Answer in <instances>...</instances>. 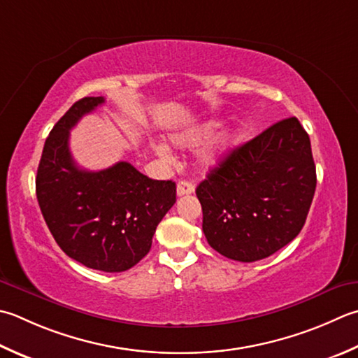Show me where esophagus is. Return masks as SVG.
I'll use <instances>...</instances> for the list:
<instances>
[{"label": "esophagus", "mask_w": 358, "mask_h": 358, "mask_svg": "<svg viewBox=\"0 0 358 358\" xmlns=\"http://www.w3.org/2000/svg\"><path fill=\"white\" fill-rule=\"evenodd\" d=\"M192 192H194V185L191 183V181H186V180L178 181V185H177V195H178V197H181V195H189Z\"/></svg>", "instance_id": "34e87169"}]
</instances>
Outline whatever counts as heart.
<instances>
[{"instance_id":"b5f03b06","label":"heart","mask_w":358,"mask_h":358,"mask_svg":"<svg viewBox=\"0 0 358 358\" xmlns=\"http://www.w3.org/2000/svg\"><path fill=\"white\" fill-rule=\"evenodd\" d=\"M222 125L223 122L220 119H209V121L197 125V127L172 136V143L178 147H183V149L200 147L205 143H208L211 138H214L215 133L222 129ZM243 138H245L243 127H241V125H237V127H231L225 133H222L213 149H209L208 152L203 153L200 158V163L205 167H213L215 164H219L222 159H225L231 152L236 150L237 147L242 144ZM158 152L161 157H169V152H167L164 145H159Z\"/></svg>"}]
</instances>
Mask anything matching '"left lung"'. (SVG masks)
<instances>
[{"label": "left lung", "instance_id": "obj_1", "mask_svg": "<svg viewBox=\"0 0 358 358\" xmlns=\"http://www.w3.org/2000/svg\"><path fill=\"white\" fill-rule=\"evenodd\" d=\"M317 187L310 139L296 117L237 147L197 186L203 233L222 256L255 262L303 229Z\"/></svg>", "mask_w": 358, "mask_h": 358}]
</instances>
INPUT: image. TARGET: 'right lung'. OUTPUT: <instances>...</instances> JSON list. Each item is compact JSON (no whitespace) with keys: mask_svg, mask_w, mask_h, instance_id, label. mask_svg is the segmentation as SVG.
<instances>
[{"mask_svg":"<svg viewBox=\"0 0 358 358\" xmlns=\"http://www.w3.org/2000/svg\"><path fill=\"white\" fill-rule=\"evenodd\" d=\"M105 102L77 101L46 138L35 178L46 225L65 253L88 268L119 273L149 253L158 223L177 201L172 180L145 177L130 163L90 172L69 152V130Z\"/></svg>","mask_w":358,"mask_h":358,"instance_id":"1","label":"right lung"}]
</instances>
